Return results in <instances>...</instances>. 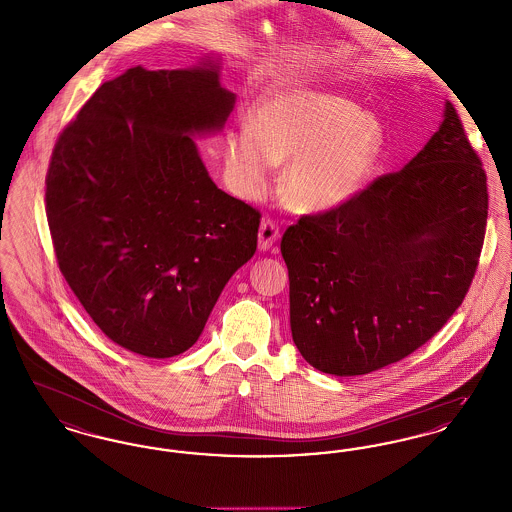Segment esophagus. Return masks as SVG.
I'll use <instances>...</instances> for the list:
<instances>
[{"label": "esophagus", "instance_id": "obj_1", "mask_svg": "<svg viewBox=\"0 0 512 512\" xmlns=\"http://www.w3.org/2000/svg\"><path fill=\"white\" fill-rule=\"evenodd\" d=\"M278 240H280V226L274 220H263L259 226V249L268 251Z\"/></svg>", "mask_w": 512, "mask_h": 512}]
</instances>
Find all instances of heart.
Returning a JSON list of instances; mask_svg holds the SVG:
<instances>
[{"mask_svg":"<svg viewBox=\"0 0 512 512\" xmlns=\"http://www.w3.org/2000/svg\"><path fill=\"white\" fill-rule=\"evenodd\" d=\"M224 163L244 197L263 194L286 163L282 195L299 213L345 207L365 192L386 157V130L353 99L309 88H278L257 101L249 126L226 130Z\"/></svg>","mask_w":512,"mask_h":512,"instance_id":"obj_1","label":"heart"}]
</instances>
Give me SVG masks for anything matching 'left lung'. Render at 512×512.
<instances>
[{
  "label": "left lung",
  "mask_w": 512,
  "mask_h": 512,
  "mask_svg": "<svg viewBox=\"0 0 512 512\" xmlns=\"http://www.w3.org/2000/svg\"><path fill=\"white\" fill-rule=\"evenodd\" d=\"M486 220V172L445 101L438 132L401 171L282 236L303 359L359 376L411 355L461 307Z\"/></svg>",
  "instance_id": "1"
}]
</instances>
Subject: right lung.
I'll list each match as a JSON object with an SVG mask.
<instances>
[{"instance_id": "1", "label": "right lung", "mask_w": 512, "mask_h": 512, "mask_svg": "<svg viewBox=\"0 0 512 512\" xmlns=\"http://www.w3.org/2000/svg\"><path fill=\"white\" fill-rule=\"evenodd\" d=\"M220 61L107 80L59 136L46 178L57 263L86 313L124 349L167 359L201 336L257 249L259 211L217 188L195 136L236 96Z\"/></svg>"}]
</instances>
